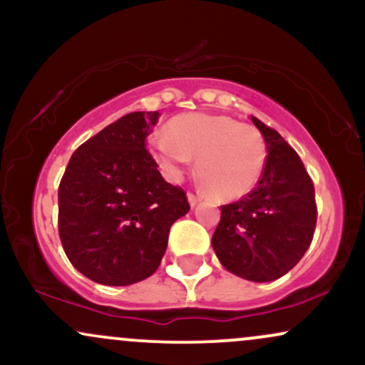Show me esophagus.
<instances>
[{
	"instance_id": "34e87169",
	"label": "esophagus",
	"mask_w": 365,
	"mask_h": 365,
	"mask_svg": "<svg viewBox=\"0 0 365 365\" xmlns=\"http://www.w3.org/2000/svg\"><path fill=\"white\" fill-rule=\"evenodd\" d=\"M187 199H188V204L194 207V206H197V202H199V200H202V195H197V194H194V192H188Z\"/></svg>"
}]
</instances>
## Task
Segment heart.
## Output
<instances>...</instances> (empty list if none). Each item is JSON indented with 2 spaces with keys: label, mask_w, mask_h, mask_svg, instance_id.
Listing matches in <instances>:
<instances>
[{
  "label": "heart",
  "mask_w": 365,
  "mask_h": 365,
  "mask_svg": "<svg viewBox=\"0 0 365 365\" xmlns=\"http://www.w3.org/2000/svg\"><path fill=\"white\" fill-rule=\"evenodd\" d=\"M149 148L171 180L182 178L192 158H197V175L221 200L249 194L261 180L267 159L266 142L257 128L209 113L175 116L168 133H154Z\"/></svg>",
  "instance_id": "obj_1"
}]
</instances>
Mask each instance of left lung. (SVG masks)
<instances>
[{
	"label": "left lung",
	"instance_id": "obj_1",
	"mask_svg": "<svg viewBox=\"0 0 365 365\" xmlns=\"http://www.w3.org/2000/svg\"><path fill=\"white\" fill-rule=\"evenodd\" d=\"M267 159L254 190L221 206L212 249L230 273L249 282H273L295 266L311 245L317 207L302 159L273 128L252 116Z\"/></svg>",
	"mask_w": 365,
	"mask_h": 365
}]
</instances>
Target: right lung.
I'll list each match as a JSON object with an SVG mask.
<instances>
[{"instance_id": "obj_1", "label": "right lung", "mask_w": 365, "mask_h": 365, "mask_svg": "<svg viewBox=\"0 0 365 365\" xmlns=\"http://www.w3.org/2000/svg\"><path fill=\"white\" fill-rule=\"evenodd\" d=\"M158 111L121 116L70 158L58 188V232L66 257L108 287L149 278L168 247L170 228L188 212L185 192L158 171L145 139Z\"/></svg>"}]
</instances>
